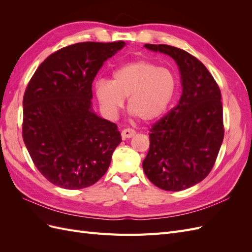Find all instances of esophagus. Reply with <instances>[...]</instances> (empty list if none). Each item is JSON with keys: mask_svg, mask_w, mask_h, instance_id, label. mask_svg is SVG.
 Segmentation results:
<instances>
[{"mask_svg": "<svg viewBox=\"0 0 252 252\" xmlns=\"http://www.w3.org/2000/svg\"><path fill=\"white\" fill-rule=\"evenodd\" d=\"M122 138H123V140H126V139H130L132 138V136L135 134V130L132 128H125L123 131H122Z\"/></svg>", "mask_w": 252, "mask_h": 252, "instance_id": "esophagus-1", "label": "esophagus"}]
</instances>
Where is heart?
I'll use <instances>...</instances> for the list:
<instances>
[{
    "label": "heart",
    "instance_id": "heart-1",
    "mask_svg": "<svg viewBox=\"0 0 252 252\" xmlns=\"http://www.w3.org/2000/svg\"><path fill=\"white\" fill-rule=\"evenodd\" d=\"M177 75L148 60L120 66L110 81L95 83V95L109 117L116 116L128 97L127 108L142 121H154L166 112L177 93Z\"/></svg>",
    "mask_w": 252,
    "mask_h": 252
}]
</instances>
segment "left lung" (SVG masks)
<instances>
[{
  "mask_svg": "<svg viewBox=\"0 0 252 252\" xmlns=\"http://www.w3.org/2000/svg\"><path fill=\"white\" fill-rule=\"evenodd\" d=\"M177 62L183 91L178 105L151 126L143 169L149 181L167 191H180L211 171L224 139L220 90L207 68L187 51L145 44Z\"/></svg>",
  "mask_w": 252,
  "mask_h": 252,
  "instance_id": "1",
  "label": "left lung"
}]
</instances>
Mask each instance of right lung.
I'll return each instance as SVG.
<instances>
[{
  "mask_svg": "<svg viewBox=\"0 0 252 252\" xmlns=\"http://www.w3.org/2000/svg\"><path fill=\"white\" fill-rule=\"evenodd\" d=\"M125 42H82L51 53L23 97L22 135L44 178L65 189L94 185L122 142L118 126L91 109L93 82Z\"/></svg>",
  "mask_w": 252,
  "mask_h": 252,
  "instance_id": "add662e5",
  "label": "right lung"
}]
</instances>
